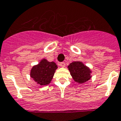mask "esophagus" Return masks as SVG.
I'll return each mask as SVG.
<instances>
[{"label": "esophagus", "mask_w": 121, "mask_h": 121, "mask_svg": "<svg viewBox=\"0 0 121 121\" xmlns=\"http://www.w3.org/2000/svg\"><path fill=\"white\" fill-rule=\"evenodd\" d=\"M59 65L60 67H65V62H60L59 63Z\"/></svg>", "instance_id": "1"}]
</instances>
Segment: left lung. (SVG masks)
<instances>
[{
    "label": "left lung",
    "instance_id": "left-lung-1",
    "mask_svg": "<svg viewBox=\"0 0 121 121\" xmlns=\"http://www.w3.org/2000/svg\"><path fill=\"white\" fill-rule=\"evenodd\" d=\"M68 69L75 82L80 84L85 83L91 77L90 69L82 62H73L69 65Z\"/></svg>",
    "mask_w": 121,
    "mask_h": 121
}]
</instances>
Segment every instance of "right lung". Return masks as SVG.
<instances>
[{"label":"right lung","instance_id":"obj_1","mask_svg":"<svg viewBox=\"0 0 121 121\" xmlns=\"http://www.w3.org/2000/svg\"><path fill=\"white\" fill-rule=\"evenodd\" d=\"M57 69V65L54 62H49L43 59L31 68L30 77L38 84L47 85L51 82Z\"/></svg>","mask_w":121,"mask_h":121}]
</instances>
